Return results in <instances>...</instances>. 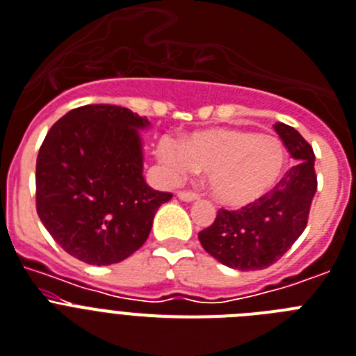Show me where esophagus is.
<instances>
[{"instance_id": "1", "label": "esophagus", "mask_w": 356, "mask_h": 356, "mask_svg": "<svg viewBox=\"0 0 356 356\" xmlns=\"http://www.w3.org/2000/svg\"><path fill=\"white\" fill-rule=\"evenodd\" d=\"M177 197L181 199V201H184V203H193V201H197L199 195L197 193H192V192H179Z\"/></svg>"}]
</instances>
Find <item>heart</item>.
I'll use <instances>...</instances> for the list:
<instances>
[{
    "label": "heart",
    "mask_w": 356,
    "mask_h": 356,
    "mask_svg": "<svg viewBox=\"0 0 356 356\" xmlns=\"http://www.w3.org/2000/svg\"><path fill=\"white\" fill-rule=\"evenodd\" d=\"M157 159L172 181L203 170L216 201L243 208L267 197L282 183L289 152L276 135L213 128L190 133L183 143L168 135L161 137Z\"/></svg>",
    "instance_id": "b5f03b06"
}]
</instances>
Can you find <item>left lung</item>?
<instances>
[{
	"mask_svg": "<svg viewBox=\"0 0 356 356\" xmlns=\"http://www.w3.org/2000/svg\"><path fill=\"white\" fill-rule=\"evenodd\" d=\"M274 129L296 164L267 197L236 212L219 210L216 221L199 232L204 250L230 268H267L293 247L307 225L316 193L313 148L287 124H274Z\"/></svg>",
	"mask_w": 356,
	"mask_h": 356,
	"instance_id": "8db88e82",
	"label": "left lung"
}]
</instances>
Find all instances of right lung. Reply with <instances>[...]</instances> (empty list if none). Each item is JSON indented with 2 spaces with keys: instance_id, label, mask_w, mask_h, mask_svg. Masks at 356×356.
<instances>
[{
  "instance_id": "obj_1",
  "label": "right lung",
  "mask_w": 356,
  "mask_h": 356,
  "mask_svg": "<svg viewBox=\"0 0 356 356\" xmlns=\"http://www.w3.org/2000/svg\"><path fill=\"white\" fill-rule=\"evenodd\" d=\"M128 108L89 104L49 129L36 161V210L60 247L89 265H111L143 247L172 193L148 186L140 131Z\"/></svg>"
}]
</instances>
